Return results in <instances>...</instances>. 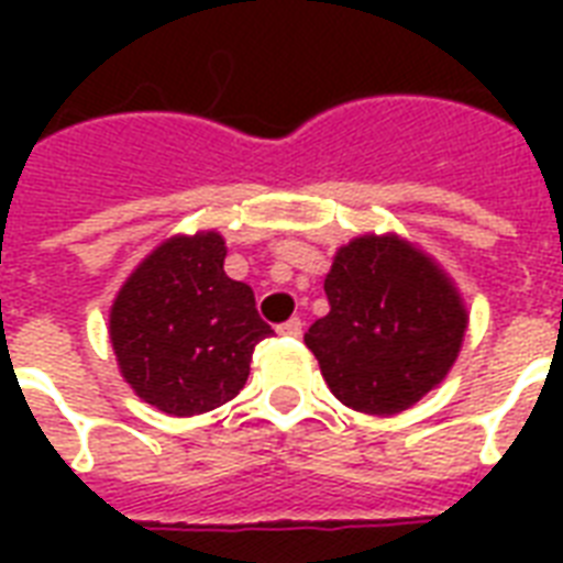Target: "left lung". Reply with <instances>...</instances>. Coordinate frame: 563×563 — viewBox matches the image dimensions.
Segmentation results:
<instances>
[{
	"label": "left lung",
	"mask_w": 563,
	"mask_h": 563,
	"mask_svg": "<svg viewBox=\"0 0 563 563\" xmlns=\"http://www.w3.org/2000/svg\"><path fill=\"white\" fill-rule=\"evenodd\" d=\"M216 230L169 236L122 283L110 307V344L136 397L192 418L233 400L247 383L254 347L274 333L254 289L224 272Z\"/></svg>",
	"instance_id": "left-lung-1"
}]
</instances>
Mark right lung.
I'll list each match as a JSON object with an SVG mask.
<instances>
[{
  "label": "right lung",
  "mask_w": 563,
  "mask_h": 563,
  "mask_svg": "<svg viewBox=\"0 0 563 563\" xmlns=\"http://www.w3.org/2000/svg\"><path fill=\"white\" fill-rule=\"evenodd\" d=\"M330 312L303 342L330 391L365 415H397L444 383L467 309L453 280L400 236H356L324 280Z\"/></svg>",
  "instance_id": "right-lung-1"
}]
</instances>
